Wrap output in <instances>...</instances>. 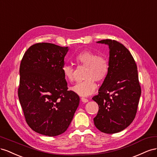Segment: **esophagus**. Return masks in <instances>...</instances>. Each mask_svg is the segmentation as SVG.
Listing matches in <instances>:
<instances>
[{
	"instance_id": "obj_1",
	"label": "esophagus",
	"mask_w": 157,
	"mask_h": 157,
	"mask_svg": "<svg viewBox=\"0 0 157 157\" xmlns=\"http://www.w3.org/2000/svg\"><path fill=\"white\" fill-rule=\"evenodd\" d=\"M81 100H82V101L83 102H85V103H86V102H88V99H87V98H84V97H82V98H81Z\"/></svg>"
}]
</instances>
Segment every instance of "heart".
Here are the masks:
<instances>
[{
	"instance_id": "1",
	"label": "heart",
	"mask_w": 157,
	"mask_h": 157,
	"mask_svg": "<svg viewBox=\"0 0 157 157\" xmlns=\"http://www.w3.org/2000/svg\"><path fill=\"white\" fill-rule=\"evenodd\" d=\"M75 62L79 65L86 66L87 69L83 82L76 83L71 88V90L80 96H88L95 91V81L101 82L106 78L109 70L108 60L103 56L98 55L90 51H83L76 55ZM64 77L70 82L74 79V68L69 64L62 66Z\"/></svg>"
}]
</instances>
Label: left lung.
<instances>
[{
  "instance_id": "left-lung-1",
  "label": "left lung",
  "mask_w": 157,
  "mask_h": 157,
  "mask_svg": "<svg viewBox=\"0 0 157 157\" xmlns=\"http://www.w3.org/2000/svg\"><path fill=\"white\" fill-rule=\"evenodd\" d=\"M97 43L109 48V70L98 94L92 99L98 105L94 124L101 132L115 133L128 127L136 117L141 90L137 68L122 44L111 39Z\"/></svg>"
}]
</instances>
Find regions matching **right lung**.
<instances>
[{"mask_svg": "<svg viewBox=\"0 0 157 157\" xmlns=\"http://www.w3.org/2000/svg\"><path fill=\"white\" fill-rule=\"evenodd\" d=\"M68 47L42 43L31 46L20 68L18 97L25 118L33 131L54 137L66 131L79 104L68 91L62 66Z\"/></svg>", "mask_w": 157, "mask_h": 157, "instance_id": "obj_1", "label": "right lung"}]
</instances>
